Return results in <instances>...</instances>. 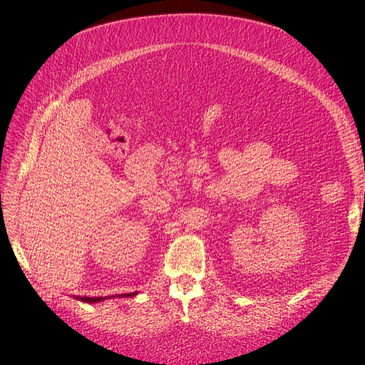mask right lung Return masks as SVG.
Listing matches in <instances>:
<instances>
[{
  "label": "right lung",
  "mask_w": 365,
  "mask_h": 365,
  "mask_svg": "<svg viewBox=\"0 0 365 365\" xmlns=\"http://www.w3.org/2000/svg\"><path fill=\"white\" fill-rule=\"evenodd\" d=\"M138 293H130V294H117V296H108V297H75L76 300H81V302H86V303H98V302H103L106 299H112V297H133L136 296Z\"/></svg>",
  "instance_id": "right-lung-1"
}]
</instances>
